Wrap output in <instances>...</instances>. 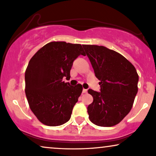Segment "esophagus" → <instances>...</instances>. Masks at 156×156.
I'll use <instances>...</instances> for the list:
<instances>
[{
  "label": "esophagus",
  "mask_w": 156,
  "mask_h": 156,
  "mask_svg": "<svg viewBox=\"0 0 156 156\" xmlns=\"http://www.w3.org/2000/svg\"><path fill=\"white\" fill-rule=\"evenodd\" d=\"M82 92L83 93H87V90H86V89H83Z\"/></svg>",
  "instance_id": "esophagus-1"
}]
</instances>
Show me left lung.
<instances>
[{"instance_id":"1","label":"left lung","mask_w":156,"mask_h":156,"mask_svg":"<svg viewBox=\"0 0 156 156\" xmlns=\"http://www.w3.org/2000/svg\"><path fill=\"white\" fill-rule=\"evenodd\" d=\"M100 92L88 90L93 102L87 107L94 125L112 127L118 124L132 108L137 93L138 75L134 66L118 52L103 46L83 45Z\"/></svg>"}]
</instances>
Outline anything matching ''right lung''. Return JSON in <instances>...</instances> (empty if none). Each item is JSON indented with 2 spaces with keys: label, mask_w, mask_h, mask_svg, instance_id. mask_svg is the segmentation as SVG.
<instances>
[{
  "label": "right lung",
  "mask_w": 156,
  "mask_h": 156,
  "mask_svg": "<svg viewBox=\"0 0 156 156\" xmlns=\"http://www.w3.org/2000/svg\"><path fill=\"white\" fill-rule=\"evenodd\" d=\"M84 55L81 44L50 42L29 61L25 72L26 95L32 112L40 122L58 126L68 122L82 92V84L70 85L74 61Z\"/></svg>",
  "instance_id": "1"
}]
</instances>
